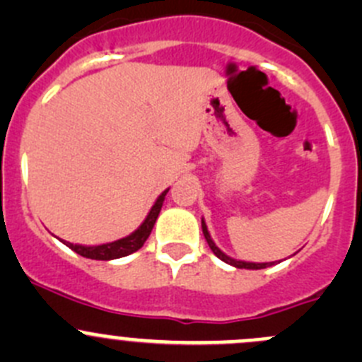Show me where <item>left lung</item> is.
Instances as JSON below:
<instances>
[{"mask_svg":"<svg viewBox=\"0 0 362 362\" xmlns=\"http://www.w3.org/2000/svg\"><path fill=\"white\" fill-rule=\"evenodd\" d=\"M202 229H203L204 240H206L208 247H210L211 252H214V254L217 255L221 261L228 262V264L235 266V268H240V269H262V268H268V266L275 264V262H249V261H238V259L229 257V255H226L224 252H222L217 245H215V242L211 240L210 233H208V228H206V222H204V218H202Z\"/></svg>","mask_w":362,"mask_h":362,"instance_id":"8db88e82","label":"left lung"}]
</instances>
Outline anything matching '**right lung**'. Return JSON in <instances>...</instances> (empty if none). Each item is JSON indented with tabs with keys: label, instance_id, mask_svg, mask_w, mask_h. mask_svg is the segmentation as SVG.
<instances>
[{
	"label": "right lung",
	"instance_id": "1",
	"mask_svg": "<svg viewBox=\"0 0 362 362\" xmlns=\"http://www.w3.org/2000/svg\"><path fill=\"white\" fill-rule=\"evenodd\" d=\"M168 191H170V189L160 192L159 198L156 199L154 204H152L148 215L145 217V221L140 224V228L134 229V231L131 233V235H127L126 238L115 240V242H110V243H101V245H78V243L64 242V240H61V242H63L66 247H69L73 252H76V254H80L82 257H87V259H96V261H112V259L126 257V255L133 254V252L141 249L144 243L147 242L148 235H151L152 228H154L156 221H158L160 206H163V202L164 198H166Z\"/></svg>",
	"mask_w": 362,
	"mask_h": 362
}]
</instances>
